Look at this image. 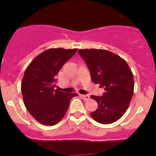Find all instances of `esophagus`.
I'll return each instance as SVG.
<instances>
[{
	"label": "esophagus",
	"instance_id": "esophagus-1",
	"mask_svg": "<svg viewBox=\"0 0 156 156\" xmlns=\"http://www.w3.org/2000/svg\"><path fill=\"white\" fill-rule=\"evenodd\" d=\"M80 96L83 98V101H88L89 98H90V97L88 94H80Z\"/></svg>",
	"mask_w": 156,
	"mask_h": 156
}]
</instances>
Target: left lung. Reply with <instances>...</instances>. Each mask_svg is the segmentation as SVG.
<instances>
[{"mask_svg":"<svg viewBox=\"0 0 156 156\" xmlns=\"http://www.w3.org/2000/svg\"><path fill=\"white\" fill-rule=\"evenodd\" d=\"M78 53L87 64L92 81L105 89L102 96H90L98 104L91 116L104 125L117 121L127 111L133 94L131 69L123 58L106 50L80 49Z\"/></svg>","mask_w":156,"mask_h":156,"instance_id":"8db88e82","label":"left lung"}]
</instances>
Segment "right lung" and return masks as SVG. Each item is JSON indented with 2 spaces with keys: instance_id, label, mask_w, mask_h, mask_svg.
Wrapping results in <instances>:
<instances>
[{
  "instance_id": "1",
  "label": "right lung",
  "mask_w": 156,
  "mask_h": 156,
  "mask_svg": "<svg viewBox=\"0 0 156 156\" xmlns=\"http://www.w3.org/2000/svg\"><path fill=\"white\" fill-rule=\"evenodd\" d=\"M77 49L46 50L30 63L25 71L21 92L26 108L41 124H57L67 112L70 100L77 93L55 90L56 76Z\"/></svg>"
}]
</instances>
